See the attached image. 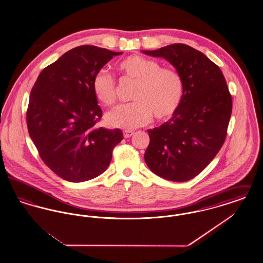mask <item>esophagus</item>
Segmentation results:
<instances>
[{
  "label": "esophagus",
  "instance_id": "obj_1",
  "mask_svg": "<svg viewBox=\"0 0 263 263\" xmlns=\"http://www.w3.org/2000/svg\"><path fill=\"white\" fill-rule=\"evenodd\" d=\"M133 134H134V131H132V130H124L123 131V135L125 138H130Z\"/></svg>",
  "mask_w": 263,
  "mask_h": 263
}]
</instances>
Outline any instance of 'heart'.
I'll return each instance as SVG.
<instances>
[{
    "label": "heart",
    "mask_w": 263,
    "mask_h": 263,
    "mask_svg": "<svg viewBox=\"0 0 263 263\" xmlns=\"http://www.w3.org/2000/svg\"><path fill=\"white\" fill-rule=\"evenodd\" d=\"M118 71L124 78L137 82L131 103L122 104L106 113L105 122L111 127L133 129L150 121L172 117L184 96V82L174 69L162 68L161 64L139 55H132L118 63ZM92 90L96 98L105 105L116 100L115 85L111 76L100 71L93 77Z\"/></svg>",
    "instance_id": "heart-1"
}]
</instances>
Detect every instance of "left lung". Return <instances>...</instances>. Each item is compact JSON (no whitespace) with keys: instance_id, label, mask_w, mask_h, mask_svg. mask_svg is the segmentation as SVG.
Wrapping results in <instances>:
<instances>
[{"instance_id":"8db88e82","label":"left lung","mask_w":263,"mask_h":263,"mask_svg":"<svg viewBox=\"0 0 263 263\" xmlns=\"http://www.w3.org/2000/svg\"><path fill=\"white\" fill-rule=\"evenodd\" d=\"M171 63L184 82L182 101L168 121L148 129L145 162L155 175L182 182L199 175L225 142L232 97L220 68L200 51L175 43L142 50Z\"/></svg>"}]
</instances>
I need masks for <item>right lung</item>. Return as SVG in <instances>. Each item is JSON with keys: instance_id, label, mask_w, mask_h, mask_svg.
Listing matches in <instances>:
<instances>
[{"instance_id": "1", "label": "right lung", "mask_w": 263, "mask_h": 263, "mask_svg": "<svg viewBox=\"0 0 263 263\" xmlns=\"http://www.w3.org/2000/svg\"><path fill=\"white\" fill-rule=\"evenodd\" d=\"M121 54L92 45L73 48L42 70L30 91L29 136L42 161L67 181H87L105 172L123 139L120 129L96 126L102 111L92 90L93 77Z\"/></svg>"}]
</instances>
